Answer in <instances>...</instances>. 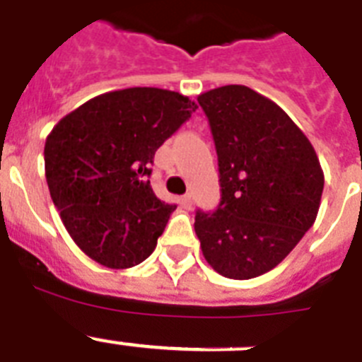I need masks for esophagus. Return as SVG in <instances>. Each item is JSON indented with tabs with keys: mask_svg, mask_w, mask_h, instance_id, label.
<instances>
[{
	"mask_svg": "<svg viewBox=\"0 0 362 362\" xmlns=\"http://www.w3.org/2000/svg\"><path fill=\"white\" fill-rule=\"evenodd\" d=\"M180 204L184 209H191L193 207V199H191V194H184L180 199Z\"/></svg>",
	"mask_w": 362,
	"mask_h": 362,
	"instance_id": "34e87169",
	"label": "esophagus"
}]
</instances>
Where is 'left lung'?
I'll list each match as a JSON object with an SVG mask.
<instances>
[{"label":"left lung","mask_w":362,"mask_h":362,"mask_svg":"<svg viewBox=\"0 0 362 362\" xmlns=\"http://www.w3.org/2000/svg\"><path fill=\"white\" fill-rule=\"evenodd\" d=\"M211 125L222 199L194 216L204 259L246 281L282 262L317 218L325 173L306 134L269 98L246 86L199 94Z\"/></svg>","instance_id":"8db88e82"}]
</instances>
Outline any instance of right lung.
I'll return each instance as SVG.
<instances>
[{"instance_id":"add662e5","label":"right lung","mask_w":362,"mask_h":362,"mask_svg":"<svg viewBox=\"0 0 362 362\" xmlns=\"http://www.w3.org/2000/svg\"><path fill=\"white\" fill-rule=\"evenodd\" d=\"M197 103L175 90L131 87L94 96L45 140V177L71 238L94 262L127 269L155 251L177 206L153 193L155 153Z\"/></svg>"}]
</instances>
